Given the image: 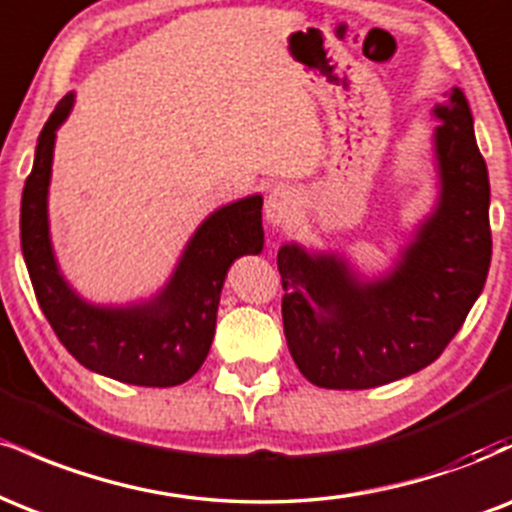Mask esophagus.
Returning <instances> with one entry per match:
<instances>
[{
    "label": "esophagus",
    "instance_id": "esophagus-1",
    "mask_svg": "<svg viewBox=\"0 0 512 512\" xmlns=\"http://www.w3.org/2000/svg\"><path fill=\"white\" fill-rule=\"evenodd\" d=\"M298 207H301V192L296 187L279 185L274 187L267 204H264V214H267L269 223L284 226V223H289L298 214Z\"/></svg>",
    "mask_w": 512,
    "mask_h": 512
}]
</instances>
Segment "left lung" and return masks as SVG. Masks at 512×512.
Here are the masks:
<instances>
[{
  "label": "left lung",
  "instance_id": "obj_1",
  "mask_svg": "<svg viewBox=\"0 0 512 512\" xmlns=\"http://www.w3.org/2000/svg\"><path fill=\"white\" fill-rule=\"evenodd\" d=\"M440 202L387 279L363 284L334 255H276L284 334L296 366L327 390H368L443 354L491 264L489 170L460 88L433 108Z\"/></svg>",
  "mask_w": 512,
  "mask_h": 512
}]
</instances>
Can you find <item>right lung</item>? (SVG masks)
Here are the masks:
<instances>
[{"mask_svg":"<svg viewBox=\"0 0 512 512\" xmlns=\"http://www.w3.org/2000/svg\"><path fill=\"white\" fill-rule=\"evenodd\" d=\"M64 96L38 137L21 197V248L40 310L81 366L129 385L173 387L190 380L209 354L228 267L262 252V197L228 204L199 226L156 301L96 308L81 301L57 272L48 233V185L55 132L72 110Z\"/></svg>","mask_w":512,"mask_h":512,"instance_id":"right-lung-1","label":"right lung"}]
</instances>
